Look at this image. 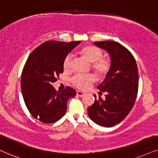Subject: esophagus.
<instances>
[{
	"label": "esophagus",
	"mask_w": 158,
	"mask_h": 158,
	"mask_svg": "<svg viewBox=\"0 0 158 158\" xmlns=\"http://www.w3.org/2000/svg\"><path fill=\"white\" fill-rule=\"evenodd\" d=\"M85 95V93H84V92H81V91H79V90L77 91V95H78V96L83 97Z\"/></svg>",
	"instance_id": "34e87169"
}]
</instances>
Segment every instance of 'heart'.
<instances>
[{
  "mask_svg": "<svg viewBox=\"0 0 158 158\" xmlns=\"http://www.w3.org/2000/svg\"><path fill=\"white\" fill-rule=\"evenodd\" d=\"M80 55L85 60L91 63V68L94 72L98 77H103L109 72L111 63L109 59L103 57V52L101 49L95 46H86L79 51ZM72 65V55H68L63 61V68L65 70H69ZM95 77L93 74H80L78 73L71 79V83L76 87L81 89H86L95 82Z\"/></svg>",
  "mask_w": 158,
  "mask_h": 158,
  "instance_id": "obj_1",
  "label": "heart"
}]
</instances>
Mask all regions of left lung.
Listing matches in <instances>:
<instances>
[{
	"label": "left lung",
	"mask_w": 158,
	"mask_h": 158,
	"mask_svg": "<svg viewBox=\"0 0 158 158\" xmlns=\"http://www.w3.org/2000/svg\"><path fill=\"white\" fill-rule=\"evenodd\" d=\"M105 49L111 57V66L104 81L98 86L106 98L95 97V102L87 109L89 117L103 127H112L123 120L134 105L139 89L136 62L127 48L114 41L94 42Z\"/></svg>",
	"instance_id": "left-lung-1"
}]
</instances>
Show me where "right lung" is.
Instances as JSON below:
<instances>
[{"instance_id": "1", "label": "right lung", "mask_w": 158, "mask_h": 158, "mask_svg": "<svg viewBox=\"0 0 158 158\" xmlns=\"http://www.w3.org/2000/svg\"><path fill=\"white\" fill-rule=\"evenodd\" d=\"M81 41H48L32 52L21 76V89L31 115L43 123H53L65 115L67 101L74 97V89L66 87L60 92L52 83L63 72V61Z\"/></svg>"}]
</instances>
